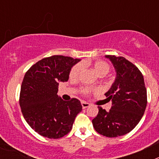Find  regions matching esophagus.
Wrapping results in <instances>:
<instances>
[{
	"instance_id": "1",
	"label": "esophagus",
	"mask_w": 159,
	"mask_h": 159,
	"mask_svg": "<svg viewBox=\"0 0 159 159\" xmlns=\"http://www.w3.org/2000/svg\"><path fill=\"white\" fill-rule=\"evenodd\" d=\"M81 105H82V107L84 108V109H85V108L88 107L90 106L89 103H88V102H81Z\"/></svg>"
}]
</instances>
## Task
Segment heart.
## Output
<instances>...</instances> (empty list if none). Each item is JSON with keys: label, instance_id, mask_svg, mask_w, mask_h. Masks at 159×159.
<instances>
[{"label": "heart", "instance_id": "heart-1", "mask_svg": "<svg viewBox=\"0 0 159 159\" xmlns=\"http://www.w3.org/2000/svg\"><path fill=\"white\" fill-rule=\"evenodd\" d=\"M93 68L94 71L96 72V74L99 76H103V75H107L108 72H109V70H110V66L105 61H102V60H98V61H95L93 64ZM83 70V65L81 64H78L76 65H75L71 69L70 71L69 77L71 80H75L80 77L81 72H82ZM92 89L89 88H84L82 89V92L84 94H89L91 92Z\"/></svg>", "mask_w": 159, "mask_h": 159}]
</instances>
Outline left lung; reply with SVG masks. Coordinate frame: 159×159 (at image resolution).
I'll return each mask as SVG.
<instances>
[{"label":"left lung","instance_id":"left-lung-1","mask_svg":"<svg viewBox=\"0 0 159 159\" xmlns=\"http://www.w3.org/2000/svg\"><path fill=\"white\" fill-rule=\"evenodd\" d=\"M105 57L116 71V80L105 94L112 106L109 111L98 107L92 124L99 134L115 138L127 134L139 123L147 107V89L143 74L134 64L123 57Z\"/></svg>","mask_w":159,"mask_h":159}]
</instances>
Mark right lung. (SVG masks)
<instances>
[{"label": "right lung", "instance_id": "obj_1", "mask_svg": "<svg viewBox=\"0 0 159 159\" xmlns=\"http://www.w3.org/2000/svg\"><path fill=\"white\" fill-rule=\"evenodd\" d=\"M80 60L52 56L39 60L25 73L20 106L31 128L43 137L56 139L68 134L82 111L79 99L64 101L57 95L59 83L68 80L71 68Z\"/></svg>", "mask_w": 159, "mask_h": 159}]
</instances>
